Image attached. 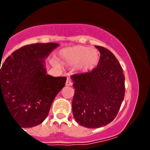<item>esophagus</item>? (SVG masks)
I'll use <instances>...</instances> for the list:
<instances>
[{
	"label": "esophagus",
	"instance_id": "34e87169",
	"mask_svg": "<svg viewBox=\"0 0 150 150\" xmlns=\"http://www.w3.org/2000/svg\"><path fill=\"white\" fill-rule=\"evenodd\" d=\"M72 85V81L71 79L70 78H68V79L66 81V86H71Z\"/></svg>",
	"mask_w": 150,
	"mask_h": 150
}]
</instances>
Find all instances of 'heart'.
<instances>
[{"label": "heart", "mask_w": 150, "mask_h": 150, "mask_svg": "<svg viewBox=\"0 0 150 150\" xmlns=\"http://www.w3.org/2000/svg\"><path fill=\"white\" fill-rule=\"evenodd\" d=\"M60 57L66 65L75 66L82 71L93 70L100 61V54L95 49L85 46H75L60 52Z\"/></svg>", "instance_id": "1"}]
</instances>
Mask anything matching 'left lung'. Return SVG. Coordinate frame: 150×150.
Returning a JSON list of instances; mask_svg holds the SVG:
<instances>
[{"label":"left lung","instance_id":"1","mask_svg":"<svg viewBox=\"0 0 150 150\" xmlns=\"http://www.w3.org/2000/svg\"><path fill=\"white\" fill-rule=\"evenodd\" d=\"M100 53L97 67L71 75L75 95L72 113L75 121L86 128H97L110 123L125 97V75L112 52L96 46Z\"/></svg>","mask_w":150,"mask_h":150}]
</instances>
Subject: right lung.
<instances>
[{
  "label": "right lung",
  "mask_w": 150,
  "mask_h": 150,
  "mask_svg": "<svg viewBox=\"0 0 150 150\" xmlns=\"http://www.w3.org/2000/svg\"><path fill=\"white\" fill-rule=\"evenodd\" d=\"M58 46L55 43L24 46L0 67V106L1 101L5 103L22 128L42 123L55 96L65 86L66 77L47 75L44 68L45 58Z\"/></svg>",
  "instance_id": "1"
}]
</instances>
